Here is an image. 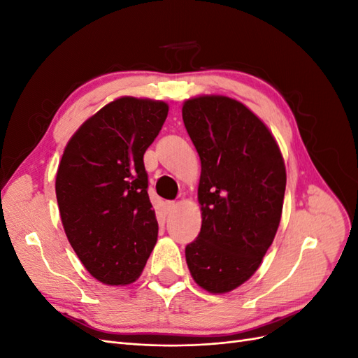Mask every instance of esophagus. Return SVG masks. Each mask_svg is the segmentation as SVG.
I'll return each instance as SVG.
<instances>
[{
	"instance_id": "obj_1",
	"label": "esophagus",
	"mask_w": 358,
	"mask_h": 358,
	"mask_svg": "<svg viewBox=\"0 0 358 358\" xmlns=\"http://www.w3.org/2000/svg\"><path fill=\"white\" fill-rule=\"evenodd\" d=\"M175 208H176V203H175V201H169V203H166V212H167V213H170V212L175 210Z\"/></svg>"
}]
</instances>
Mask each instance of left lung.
<instances>
[{
	"mask_svg": "<svg viewBox=\"0 0 358 358\" xmlns=\"http://www.w3.org/2000/svg\"><path fill=\"white\" fill-rule=\"evenodd\" d=\"M201 175V230L185 248L192 279L212 294L251 278L272 245L287 185L282 154L264 122L241 101L203 95L182 107Z\"/></svg>",
	"mask_w": 358,
	"mask_h": 358,
	"instance_id": "obj_1",
	"label": "left lung"
}]
</instances>
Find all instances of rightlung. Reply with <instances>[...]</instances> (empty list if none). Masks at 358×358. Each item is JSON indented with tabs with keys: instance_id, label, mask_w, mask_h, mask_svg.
<instances>
[{
	"instance_id": "add662e5",
	"label": "right lung",
	"mask_w": 358,
	"mask_h": 358,
	"mask_svg": "<svg viewBox=\"0 0 358 358\" xmlns=\"http://www.w3.org/2000/svg\"><path fill=\"white\" fill-rule=\"evenodd\" d=\"M167 113L164 101L121 96L85 121L64 149L55 182L64 231L106 285L134 282L157 243L143 155Z\"/></svg>"
}]
</instances>
